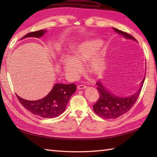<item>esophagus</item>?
I'll use <instances>...</instances> for the list:
<instances>
[{
    "label": "esophagus",
    "mask_w": 157,
    "mask_h": 157,
    "mask_svg": "<svg viewBox=\"0 0 157 157\" xmlns=\"http://www.w3.org/2000/svg\"><path fill=\"white\" fill-rule=\"evenodd\" d=\"M86 86H84V85H79L78 86V87H77V88H78V90H84V89H86Z\"/></svg>",
    "instance_id": "esophagus-1"
}]
</instances>
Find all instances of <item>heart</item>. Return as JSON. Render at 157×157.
Segmentation results:
<instances>
[{"label":"heart","instance_id":"1","mask_svg":"<svg viewBox=\"0 0 157 157\" xmlns=\"http://www.w3.org/2000/svg\"><path fill=\"white\" fill-rule=\"evenodd\" d=\"M101 40L95 39L85 42L77 46L72 51L71 57L65 56L62 59L65 71L69 75L75 77L81 72L82 65L88 62L87 69L95 76H101L106 69L105 55L101 48Z\"/></svg>","mask_w":157,"mask_h":157}]
</instances>
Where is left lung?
I'll list each match as a JSON object with an SVG mask.
<instances>
[{
    "instance_id": "left-lung-1",
    "label": "left lung",
    "mask_w": 157,
    "mask_h": 157,
    "mask_svg": "<svg viewBox=\"0 0 157 157\" xmlns=\"http://www.w3.org/2000/svg\"><path fill=\"white\" fill-rule=\"evenodd\" d=\"M113 29L118 34H121L125 38L137 42L132 35L128 33L114 28H113ZM145 76L142 79L138 90L128 97H121L113 94L105 87L102 83L99 81L97 82L96 85H97V90L99 93V98L97 102L93 105V110L94 113L101 117L107 119H116L124 115L129 111L137 101L144 84Z\"/></svg>"
}]
</instances>
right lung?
I'll return each instance as SVG.
<instances>
[{"mask_svg":"<svg viewBox=\"0 0 157 157\" xmlns=\"http://www.w3.org/2000/svg\"><path fill=\"white\" fill-rule=\"evenodd\" d=\"M46 32V29H42L30 32L21 39L42 37ZM75 91L76 85L74 84H56L45 97L37 101H27L16 95L21 104L34 115L43 118H55L65 111L69 98Z\"/></svg>","mask_w":157,"mask_h":157,"instance_id":"right-lung-1","label":"right lung"}]
</instances>
